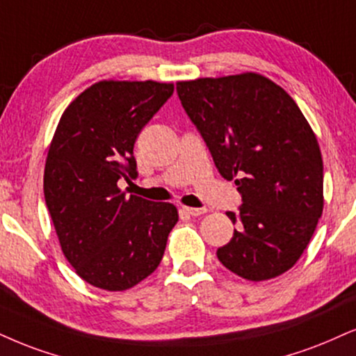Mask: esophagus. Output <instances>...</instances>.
Returning a JSON list of instances; mask_svg holds the SVG:
<instances>
[{
  "instance_id": "34e87169",
  "label": "esophagus",
  "mask_w": 356,
  "mask_h": 356,
  "mask_svg": "<svg viewBox=\"0 0 356 356\" xmlns=\"http://www.w3.org/2000/svg\"><path fill=\"white\" fill-rule=\"evenodd\" d=\"M181 211L188 214V216H201L204 214L208 209L206 208H190V206H181Z\"/></svg>"
}]
</instances>
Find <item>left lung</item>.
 <instances>
[{"label": "left lung", "mask_w": 356, "mask_h": 356, "mask_svg": "<svg viewBox=\"0 0 356 356\" xmlns=\"http://www.w3.org/2000/svg\"><path fill=\"white\" fill-rule=\"evenodd\" d=\"M183 108L243 204L218 259L248 280L284 274L299 261L323 209V163L312 129L282 87L239 74L178 82Z\"/></svg>", "instance_id": "left-lung-1"}]
</instances>
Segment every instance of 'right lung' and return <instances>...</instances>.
Here are the masks:
<instances>
[{
    "instance_id": "right-lung-1",
    "label": "right lung",
    "mask_w": 356,
    "mask_h": 356,
    "mask_svg": "<svg viewBox=\"0 0 356 356\" xmlns=\"http://www.w3.org/2000/svg\"><path fill=\"white\" fill-rule=\"evenodd\" d=\"M173 84L102 81L65 108L44 170V198L65 259L86 282L125 291L160 266L178 211L127 196L134 145L173 95Z\"/></svg>"
}]
</instances>
